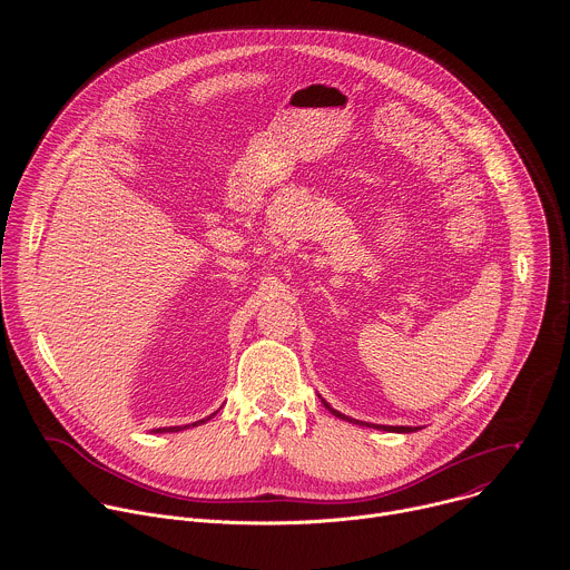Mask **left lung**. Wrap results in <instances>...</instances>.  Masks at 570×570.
Returning a JSON list of instances; mask_svg holds the SVG:
<instances>
[{"instance_id":"obj_1","label":"left lung","mask_w":570,"mask_h":570,"mask_svg":"<svg viewBox=\"0 0 570 570\" xmlns=\"http://www.w3.org/2000/svg\"><path fill=\"white\" fill-rule=\"evenodd\" d=\"M324 403V401H322ZM324 409H330V413H334L336 417H341V420H347V422H354V420H350V417H345L343 413H338V411H334L330 403H324ZM358 424V422H356ZM374 429H383V431H392V433H413V431H417V429H413V426H374Z\"/></svg>"}]
</instances>
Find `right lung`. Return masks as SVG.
I'll use <instances>...</instances> for the list:
<instances>
[{"label":"right lung","mask_w":570,"mask_h":570,"mask_svg":"<svg viewBox=\"0 0 570 570\" xmlns=\"http://www.w3.org/2000/svg\"><path fill=\"white\" fill-rule=\"evenodd\" d=\"M214 415H216V413H214ZM209 417H212V415H209ZM209 417H207V420H209ZM207 420L194 422L191 426H198V424H203V422H207ZM185 429H187V426H169V429H155V433H176V431H185Z\"/></svg>","instance_id":"1"}]
</instances>
